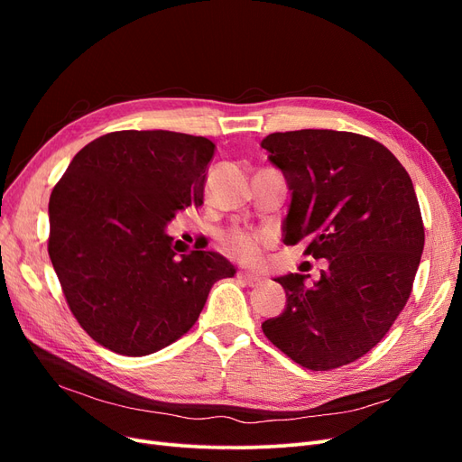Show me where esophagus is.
Wrapping results in <instances>:
<instances>
[{"instance_id":"1","label":"esophagus","mask_w":462,"mask_h":462,"mask_svg":"<svg viewBox=\"0 0 462 462\" xmlns=\"http://www.w3.org/2000/svg\"><path fill=\"white\" fill-rule=\"evenodd\" d=\"M236 279H239V282H243L248 287H256V285H260L263 282L262 275L248 273V272H239V273H236Z\"/></svg>"}]
</instances>
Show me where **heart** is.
<instances>
[{
	"label": "heart",
	"instance_id": "heart-1",
	"mask_svg": "<svg viewBox=\"0 0 462 462\" xmlns=\"http://www.w3.org/2000/svg\"><path fill=\"white\" fill-rule=\"evenodd\" d=\"M263 245H265V236L262 233L235 229V231H229L221 236L219 248L229 258H233L236 262L246 263V265H254L262 258Z\"/></svg>",
	"mask_w": 462,
	"mask_h": 462
}]
</instances>
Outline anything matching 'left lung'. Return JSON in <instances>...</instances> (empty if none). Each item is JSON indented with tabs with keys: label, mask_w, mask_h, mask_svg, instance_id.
Instances as JSON below:
<instances>
[{
	"label": "left lung",
	"mask_w": 462,
	"mask_h": 462,
	"mask_svg": "<svg viewBox=\"0 0 462 462\" xmlns=\"http://www.w3.org/2000/svg\"><path fill=\"white\" fill-rule=\"evenodd\" d=\"M291 190L283 243L309 239L326 258L312 285L302 273L275 282L285 310L262 329L309 370L351 365L383 339L407 304L424 250L420 206L407 170L374 138L302 129L260 144Z\"/></svg>",
	"instance_id": "8db88e82"
}]
</instances>
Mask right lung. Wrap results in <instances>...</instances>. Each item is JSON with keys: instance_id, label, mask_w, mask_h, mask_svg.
Listing matches in <instances>:
<instances>
[{"instance_id": "1", "label": "right lung", "mask_w": 462, "mask_h": 462, "mask_svg": "<svg viewBox=\"0 0 462 462\" xmlns=\"http://www.w3.org/2000/svg\"><path fill=\"white\" fill-rule=\"evenodd\" d=\"M216 144L171 131H117L69 163L50 197L48 253L69 309L90 337L125 356L171 345L209 289L235 275L212 250H173L165 227L204 204Z\"/></svg>"}]
</instances>
